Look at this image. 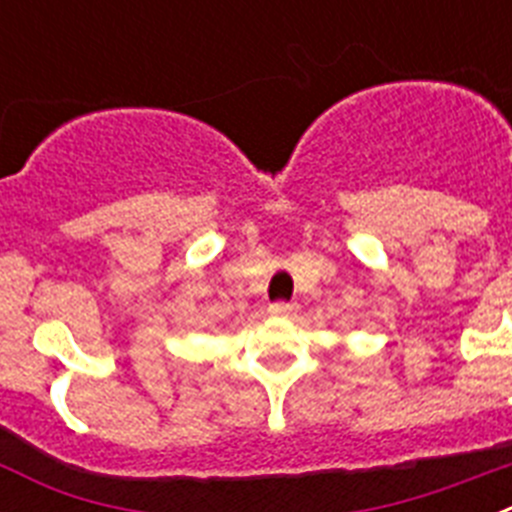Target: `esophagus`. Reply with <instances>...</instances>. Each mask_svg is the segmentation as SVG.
Returning a JSON list of instances; mask_svg holds the SVG:
<instances>
[{
    "mask_svg": "<svg viewBox=\"0 0 512 512\" xmlns=\"http://www.w3.org/2000/svg\"><path fill=\"white\" fill-rule=\"evenodd\" d=\"M269 312L274 315V318H292V315H297V305H287V302H274V305L269 307Z\"/></svg>",
    "mask_w": 512,
    "mask_h": 512,
    "instance_id": "1",
    "label": "esophagus"
}]
</instances>
